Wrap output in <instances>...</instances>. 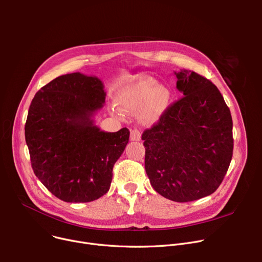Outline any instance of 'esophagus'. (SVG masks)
<instances>
[{"mask_svg":"<svg viewBox=\"0 0 262 262\" xmlns=\"http://www.w3.org/2000/svg\"><path fill=\"white\" fill-rule=\"evenodd\" d=\"M130 140L132 141H140L141 140V133L138 129H133L130 132Z\"/></svg>","mask_w":262,"mask_h":262,"instance_id":"34e87169","label":"esophagus"}]
</instances>
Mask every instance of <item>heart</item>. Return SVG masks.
<instances>
[{
    "instance_id": "1",
    "label": "heart",
    "mask_w": 262,
    "mask_h": 262,
    "mask_svg": "<svg viewBox=\"0 0 262 262\" xmlns=\"http://www.w3.org/2000/svg\"><path fill=\"white\" fill-rule=\"evenodd\" d=\"M170 102L171 92L168 88L159 86L153 78H144L122 90L116 99L119 109L112 108L110 110L118 118H122L123 113L139 112V120L150 124L160 119Z\"/></svg>"
}]
</instances>
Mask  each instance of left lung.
Returning a JSON list of instances; mask_svg holds the SVG:
<instances>
[{"label": "left lung", "mask_w": 262, "mask_h": 262, "mask_svg": "<svg viewBox=\"0 0 262 262\" xmlns=\"http://www.w3.org/2000/svg\"><path fill=\"white\" fill-rule=\"evenodd\" d=\"M184 96L142 134L144 166L154 190L174 202L210 195L232 157V120L221 92L204 76L176 73Z\"/></svg>", "instance_id": "left-lung-1"}]
</instances>
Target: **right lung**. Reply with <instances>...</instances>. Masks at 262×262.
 <instances>
[{
  "label": "right lung",
  "instance_id": "1",
  "mask_svg": "<svg viewBox=\"0 0 262 262\" xmlns=\"http://www.w3.org/2000/svg\"><path fill=\"white\" fill-rule=\"evenodd\" d=\"M106 92L100 78L79 72L58 76L32 101L25 141L38 180L59 200L87 203L110 188L113 168L125 149L129 130H101L93 115Z\"/></svg>",
  "mask_w": 262,
  "mask_h": 262
}]
</instances>
